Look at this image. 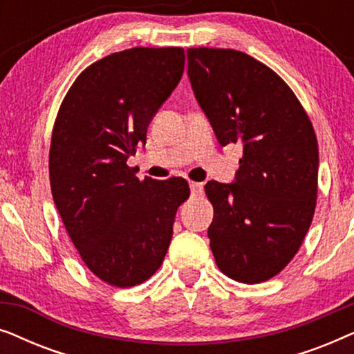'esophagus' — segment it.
I'll use <instances>...</instances> for the list:
<instances>
[{"label": "esophagus", "instance_id": "obj_1", "mask_svg": "<svg viewBox=\"0 0 354 354\" xmlns=\"http://www.w3.org/2000/svg\"><path fill=\"white\" fill-rule=\"evenodd\" d=\"M192 195H201L203 193V183L200 182H190Z\"/></svg>", "mask_w": 354, "mask_h": 354}]
</instances>
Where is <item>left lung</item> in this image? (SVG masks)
<instances>
[{
	"mask_svg": "<svg viewBox=\"0 0 354 354\" xmlns=\"http://www.w3.org/2000/svg\"><path fill=\"white\" fill-rule=\"evenodd\" d=\"M193 93L222 147L243 148L234 182L209 180L207 229L227 277L259 283L287 266L311 225L319 149L313 124L290 86L235 50H187Z\"/></svg>",
	"mask_w": 354,
	"mask_h": 354,
	"instance_id": "8db88e82",
	"label": "left lung"
}]
</instances>
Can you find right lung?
Instances as JSON below:
<instances>
[{"mask_svg": "<svg viewBox=\"0 0 354 354\" xmlns=\"http://www.w3.org/2000/svg\"><path fill=\"white\" fill-rule=\"evenodd\" d=\"M182 48H132L77 77L53 129V200L91 272L133 287L159 269L172 240L185 178L138 180L127 159L182 79Z\"/></svg>", "mask_w": 354, "mask_h": 354, "instance_id": "1", "label": "right lung"}]
</instances>
